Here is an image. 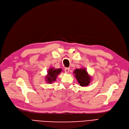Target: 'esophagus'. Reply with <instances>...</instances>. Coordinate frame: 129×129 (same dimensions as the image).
Here are the masks:
<instances>
[{
    "instance_id": "esophagus-1",
    "label": "esophagus",
    "mask_w": 129,
    "mask_h": 129,
    "mask_svg": "<svg viewBox=\"0 0 129 129\" xmlns=\"http://www.w3.org/2000/svg\"><path fill=\"white\" fill-rule=\"evenodd\" d=\"M65 71L66 73H69L70 71V69L69 68H65Z\"/></svg>"
}]
</instances>
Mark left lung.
Masks as SVG:
<instances>
[{
  "label": "left lung",
  "mask_w": 129,
  "mask_h": 129,
  "mask_svg": "<svg viewBox=\"0 0 129 129\" xmlns=\"http://www.w3.org/2000/svg\"><path fill=\"white\" fill-rule=\"evenodd\" d=\"M73 73L75 75L74 76L80 86L87 87L90 85L92 80V77L87 72L86 68L75 69Z\"/></svg>",
  "instance_id": "8db88e82"
}]
</instances>
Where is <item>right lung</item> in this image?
Segmentation results:
<instances>
[{
    "label": "right lung",
    "instance_id": "1",
    "mask_svg": "<svg viewBox=\"0 0 129 129\" xmlns=\"http://www.w3.org/2000/svg\"><path fill=\"white\" fill-rule=\"evenodd\" d=\"M62 69H55L50 67L47 71V75L45 76V80L48 84H53L56 80L57 77L62 72Z\"/></svg>",
    "mask_w": 129,
    "mask_h": 129
}]
</instances>
